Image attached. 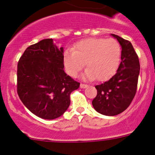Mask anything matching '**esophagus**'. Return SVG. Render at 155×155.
Segmentation results:
<instances>
[{
	"instance_id": "34e87169",
	"label": "esophagus",
	"mask_w": 155,
	"mask_h": 155,
	"mask_svg": "<svg viewBox=\"0 0 155 155\" xmlns=\"http://www.w3.org/2000/svg\"><path fill=\"white\" fill-rule=\"evenodd\" d=\"M80 87H81V88H85V87H87V85L85 84H81Z\"/></svg>"
}]
</instances>
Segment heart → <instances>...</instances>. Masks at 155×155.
Returning a JSON list of instances; mask_svg holds the SVG:
<instances>
[{
	"label": "heart",
	"instance_id": "b5f03b06",
	"mask_svg": "<svg viewBox=\"0 0 155 155\" xmlns=\"http://www.w3.org/2000/svg\"><path fill=\"white\" fill-rule=\"evenodd\" d=\"M121 46L116 39L90 38L81 40L74 50L64 53V64L70 76L76 78L84 66L83 78L97 81L109 80L118 70ZM85 64H84V63Z\"/></svg>",
	"mask_w": 155,
	"mask_h": 155
}]
</instances>
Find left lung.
<instances>
[{"instance_id":"obj_1","label":"left lung","mask_w":155,"mask_h":155,"mask_svg":"<svg viewBox=\"0 0 155 155\" xmlns=\"http://www.w3.org/2000/svg\"><path fill=\"white\" fill-rule=\"evenodd\" d=\"M122 46L121 63L116 74L95 86L94 109L102 115L116 116L129 107L136 94L140 74L139 58L130 41L112 34Z\"/></svg>"}]
</instances>
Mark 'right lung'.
Returning a JSON list of instances; mask_svg holds the SVG:
<instances>
[{
  "mask_svg": "<svg viewBox=\"0 0 155 155\" xmlns=\"http://www.w3.org/2000/svg\"><path fill=\"white\" fill-rule=\"evenodd\" d=\"M64 49L52 39H42L25 50L17 67V92L35 116L53 120L71 103L70 95L80 83L64 71Z\"/></svg>",
  "mask_w": 155,
  "mask_h": 155,
  "instance_id": "add662e5",
  "label": "right lung"
}]
</instances>
